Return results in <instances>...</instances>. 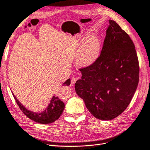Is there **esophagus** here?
Returning <instances> with one entry per match:
<instances>
[{
	"instance_id": "34e87169",
	"label": "esophagus",
	"mask_w": 150,
	"mask_h": 150,
	"mask_svg": "<svg viewBox=\"0 0 150 150\" xmlns=\"http://www.w3.org/2000/svg\"><path fill=\"white\" fill-rule=\"evenodd\" d=\"M77 80V79L75 78V77H72V78L71 79V85L73 86L74 85V84L75 83V82Z\"/></svg>"
}]
</instances>
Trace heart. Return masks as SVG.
Instances as JSON below:
<instances>
[{"label":"heart","mask_w":150,"mask_h":150,"mask_svg":"<svg viewBox=\"0 0 150 150\" xmlns=\"http://www.w3.org/2000/svg\"><path fill=\"white\" fill-rule=\"evenodd\" d=\"M101 43L98 37L91 36L88 38L83 44L77 58V62L83 67L93 64L99 57Z\"/></svg>","instance_id":"obj_1"}]
</instances>
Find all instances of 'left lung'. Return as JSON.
Returning a JSON list of instances; mask_svg holds the SVG:
<instances>
[{"mask_svg":"<svg viewBox=\"0 0 150 150\" xmlns=\"http://www.w3.org/2000/svg\"><path fill=\"white\" fill-rule=\"evenodd\" d=\"M102 51L91 65L80 69L75 91L96 118L109 120L129 106L139 81V64L134 42L113 20H109Z\"/></svg>","mask_w":150,"mask_h":150,"instance_id":"obj_1","label":"left lung"}]
</instances>
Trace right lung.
Wrapping results in <instances>:
<instances>
[{
	"label": "right lung",
	"mask_w": 150,
	"mask_h": 150,
	"mask_svg": "<svg viewBox=\"0 0 150 150\" xmlns=\"http://www.w3.org/2000/svg\"><path fill=\"white\" fill-rule=\"evenodd\" d=\"M70 85V79L67 80L62 85L69 86ZM13 96L17 103L20 109L25 114L26 117L38 123L42 124H48L54 122L57 120L61 114H62L65 108V104L57 96H53L47 107L41 112H33L27 109L23 104L16 99V96L13 94Z\"/></svg>",
	"instance_id": "1"
}]
</instances>
